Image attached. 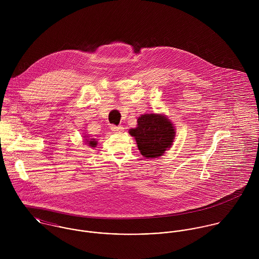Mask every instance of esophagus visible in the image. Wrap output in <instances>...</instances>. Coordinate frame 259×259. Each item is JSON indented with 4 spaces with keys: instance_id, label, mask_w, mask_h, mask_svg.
<instances>
[{
    "instance_id": "1",
    "label": "esophagus",
    "mask_w": 259,
    "mask_h": 259,
    "mask_svg": "<svg viewBox=\"0 0 259 259\" xmlns=\"http://www.w3.org/2000/svg\"><path fill=\"white\" fill-rule=\"evenodd\" d=\"M111 130L113 133H115V134H121V133L123 132V127H122L121 125H118V126H116V125H111Z\"/></svg>"
}]
</instances>
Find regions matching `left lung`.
<instances>
[{"instance_id":"obj_1","label":"left lung","mask_w":259,"mask_h":259,"mask_svg":"<svg viewBox=\"0 0 259 259\" xmlns=\"http://www.w3.org/2000/svg\"><path fill=\"white\" fill-rule=\"evenodd\" d=\"M138 148L146 157H158L172 146L176 132L172 122L163 114L146 113L138 118V126L130 130Z\"/></svg>"}]
</instances>
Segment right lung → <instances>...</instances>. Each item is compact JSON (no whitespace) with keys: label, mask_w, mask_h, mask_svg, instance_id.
<instances>
[{"label":"right lung","mask_w":259,"mask_h":259,"mask_svg":"<svg viewBox=\"0 0 259 259\" xmlns=\"http://www.w3.org/2000/svg\"><path fill=\"white\" fill-rule=\"evenodd\" d=\"M87 144H89V146H90V147L95 148V147L97 146V144H98V143L95 141V139H92L91 141H88V143H87Z\"/></svg>","instance_id":"1"}]
</instances>
